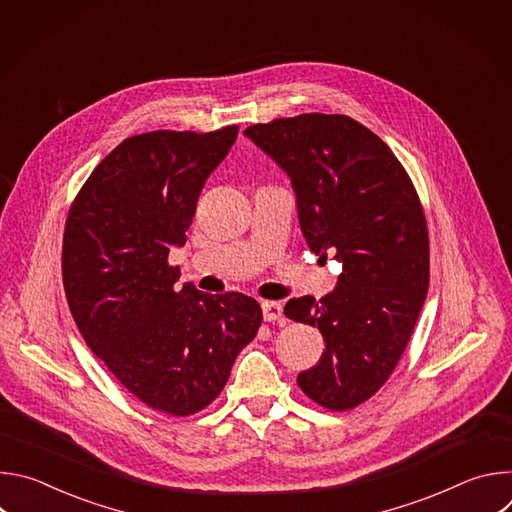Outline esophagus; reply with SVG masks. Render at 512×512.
Segmentation results:
<instances>
[{
  "mask_svg": "<svg viewBox=\"0 0 512 512\" xmlns=\"http://www.w3.org/2000/svg\"><path fill=\"white\" fill-rule=\"evenodd\" d=\"M261 312H263V318H265L267 322H275V320H279V318L283 316V306H281L279 302L265 300V302L261 304Z\"/></svg>",
  "mask_w": 512,
  "mask_h": 512,
  "instance_id": "1",
  "label": "esophagus"
}]
</instances>
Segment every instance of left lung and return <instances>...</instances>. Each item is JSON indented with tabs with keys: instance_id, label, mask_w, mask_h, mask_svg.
<instances>
[{
	"instance_id": "1",
	"label": "left lung",
	"mask_w": 512,
	"mask_h": 512,
	"mask_svg": "<svg viewBox=\"0 0 512 512\" xmlns=\"http://www.w3.org/2000/svg\"><path fill=\"white\" fill-rule=\"evenodd\" d=\"M291 180L312 253L342 263L322 300H289L285 316L318 326L326 350L298 375L322 407L352 409L399 362L429 283V241L415 188L389 145L346 115L306 113L245 129Z\"/></svg>"
}]
</instances>
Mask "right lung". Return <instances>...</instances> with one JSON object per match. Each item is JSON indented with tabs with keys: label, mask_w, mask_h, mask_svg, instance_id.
Returning a JSON list of instances; mask_svg holds the SVG:
<instances>
[{
	"label": "right lung",
	"mask_w": 512,
	"mask_h": 512,
	"mask_svg": "<svg viewBox=\"0 0 512 512\" xmlns=\"http://www.w3.org/2000/svg\"><path fill=\"white\" fill-rule=\"evenodd\" d=\"M237 133L231 125L127 137L68 212L62 277L79 332L129 393L170 415L216 399L263 318L253 298L178 285L180 269L168 265Z\"/></svg>",
	"instance_id": "add662e5"
}]
</instances>
